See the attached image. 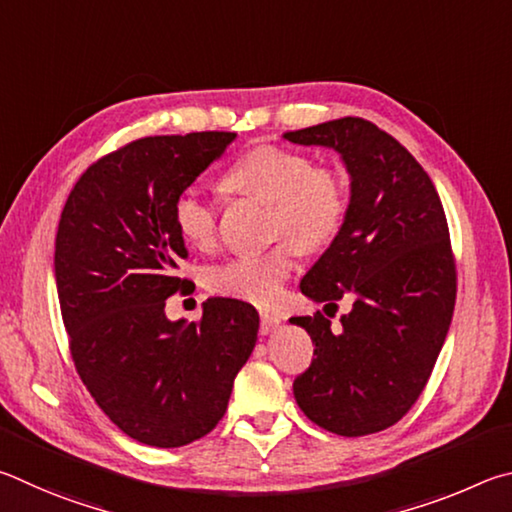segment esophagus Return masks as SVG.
<instances>
[{
	"label": "esophagus",
	"instance_id": "1",
	"mask_svg": "<svg viewBox=\"0 0 512 512\" xmlns=\"http://www.w3.org/2000/svg\"><path fill=\"white\" fill-rule=\"evenodd\" d=\"M279 328H281V319L270 315V312H263V315H261V335L276 333Z\"/></svg>",
	"mask_w": 512,
	"mask_h": 512
}]
</instances>
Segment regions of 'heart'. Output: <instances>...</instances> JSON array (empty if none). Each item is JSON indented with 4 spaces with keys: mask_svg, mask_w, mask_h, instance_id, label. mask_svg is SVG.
Instances as JSON below:
<instances>
[{
    "mask_svg": "<svg viewBox=\"0 0 512 512\" xmlns=\"http://www.w3.org/2000/svg\"><path fill=\"white\" fill-rule=\"evenodd\" d=\"M227 191L272 206L270 233L290 236L301 249L317 251L339 233L348 209L344 177L333 168H315L303 152L258 146L240 157L224 175ZM173 222L184 242L209 249L218 238V211L193 188L173 202ZM294 265V245L279 242L206 272V285L220 297L270 306L283 290Z\"/></svg>",
    "mask_w": 512,
    "mask_h": 512,
    "instance_id": "1",
    "label": "heart"
}]
</instances>
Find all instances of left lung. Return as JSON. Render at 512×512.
Returning <instances> with one entry per match:
<instances>
[{
    "label": "left lung",
    "instance_id": "1",
    "mask_svg": "<svg viewBox=\"0 0 512 512\" xmlns=\"http://www.w3.org/2000/svg\"><path fill=\"white\" fill-rule=\"evenodd\" d=\"M335 150L351 179L342 229L301 279V294L353 308L333 333L321 317H292L315 344L294 398L312 423L339 436L382 432L423 393L450 330L456 272L445 211L407 148L364 119L283 134ZM324 306V310H326Z\"/></svg>",
    "mask_w": 512,
    "mask_h": 512
}]
</instances>
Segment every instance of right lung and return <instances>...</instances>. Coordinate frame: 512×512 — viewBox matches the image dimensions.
I'll return each instance as SVG.
<instances>
[{
  "label": "right lung",
  "instance_id": "obj_1",
  "mask_svg": "<svg viewBox=\"0 0 512 512\" xmlns=\"http://www.w3.org/2000/svg\"><path fill=\"white\" fill-rule=\"evenodd\" d=\"M233 132L146 137L89 166L62 209L56 288L80 380L123 434L182 447L220 423L233 380L258 339V312L211 297L202 321L166 317L184 290L186 245L175 197L215 159Z\"/></svg>",
  "mask_w": 512,
  "mask_h": 512
}]
</instances>
